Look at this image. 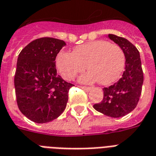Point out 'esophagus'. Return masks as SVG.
Here are the masks:
<instances>
[{"mask_svg": "<svg viewBox=\"0 0 156 156\" xmlns=\"http://www.w3.org/2000/svg\"><path fill=\"white\" fill-rule=\"evenodd\" d=\"M78 87H79L80 88H82V89H83V90H87V91L90 90V89H91L90 87H84V86H78Z\"/></svg>", "mask_w": 156, "mask_h": 156, "instance_id": "1", "label": "esophagus"}]
</instances>
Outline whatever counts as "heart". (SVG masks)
Returning a JSON list of instances; mask_svg holds the SVG:
<instances>
[{
    "label": "heart",
    "instance_id": "b5f03b06",
    "mask_svg": "<svg viewBox=\"0 0 156 156\" xmlns=\"http://www.w3.org/2000/svg\"><path fill=\"white\" fill-rule=\"evenodd\" d=\"M90 73L81 78L83 83L97 82L108 85L118 79L125 66V53L119 45L106 40H95L80 45L73 52L61 51L56 66L64 79L72 80L86 69Z\"/></svg>",
    "mask_w": 156,
    "mask_h": 156
}]
</instances>
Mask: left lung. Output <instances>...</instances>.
I'll return each mask as SVG.
<instances>
[{
	"instance_id": "obj_1",
	"label": "left lung",
	"mask_w": 156,
	"mask_h": 156,
	"mask_svg": "<svg viewBox=\"0 0 156 156\" xmlns=\"http://www.w3.org/2000/svg\"><path fill=\"white\" fill-rule=\"evenodd\" d=\"M108 37L122 48L126 67L118 82L103 89V100L93 107L105 116L116 118L126 116L137 106L142 93L143 72L140 54L132 43L112 34H108Z\"/></svg>"
}]
</instances>
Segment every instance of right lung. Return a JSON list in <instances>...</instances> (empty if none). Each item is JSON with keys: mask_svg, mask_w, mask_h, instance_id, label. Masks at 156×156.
<instances>
[{"mask_svg": "<svg viewBox=\"0 0 156 156\" xmlns=\"http://www.w3.org/2000/svg\"><path fill=\"white\" fill-rule=\"evenodd\" d=\"M66 45L44 37L28 44L18 55L14 75L16 100L21 112L36 123H47L64 112L73 84L56 74V57Z\"/></svg>", "mask_w": 156, "mask_h": 156, "instance_id": "1", "label": "right lung"}]
</instances>
